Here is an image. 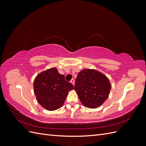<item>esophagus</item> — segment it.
Returning <instances> with one entry per match:
<instances>
[{
  "instance_id": "1",
  "label": "esophagus",
  "mask_w": 146,
  "mask_h": 146,
  "mask_svg": "<svg viewBox=\"0 0 146 146\" xmlns=\"http://www.w3.org/2000/svg\"><path fill=\"white\" fill-rule=\"evenodd\" d=\"M70 83H71L73 85H74V84H75V80H74V79H72V80H70Z\"/></svg>"
}]
</instances>
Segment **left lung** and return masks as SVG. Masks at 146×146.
<instances>
[{
    "label": "left lung",
    "mask_w": 146,
    "mask_h": 146,
    "mask_svg": "<svg viewBox=\"0 0 146 146\" xmlns=\"http://www.w3.org/2000/svg\"><path fill=\"white\" fill-rule=\"evenodd\" d=\"M111 84L104 74L94 69H83L76 79L74 90L85 107L96 108L107 100Z\"/></svg>",
    "instance_id": "1"
}]
</instances>
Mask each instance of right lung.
<instances>
[{
  "label": "right lung",
  "instance_id": "obj_1",
  "mask_svg": "<svg viewBox=\"0 0 146 146\" xmlns=\"http://www.w3.org/2000/svg\"><path fill=\"white\" fill-rule=\"evenodd\" d=\"M33 88L38 103L48 111L62 107L68 92L74 89L72 84L66 81L64 75L60 74L56 68L39 73L35 79Z\"/></svg>",
  "mask_w": 146,
  "mask_h": 146
}]
</instances>
